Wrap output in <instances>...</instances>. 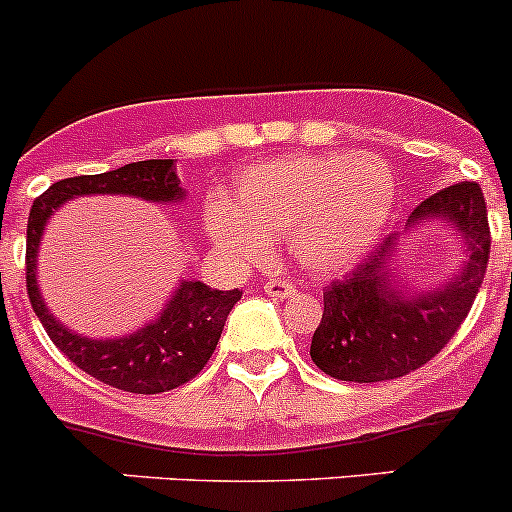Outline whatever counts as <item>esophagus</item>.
<instances>
[{"label": "esophagus", "instance_id": "obj_1", "mask_svg": "<svg viewBox=\"0 0 512 512\" xmlns=\"http://www.w3.org/2000/svg\"><path fill=\"white\" fill-rule=\"evenodd\" d=\"M265 295L275 297V300H285V297L295 295V285L290 280H270L265 282Z\"/></svg>", "mask_w": 512, "mask_h": 512}]
</instances>
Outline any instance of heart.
<instances>
[{"mask_svg":"<svg viewBox=\"0 0 512 512\" xmlns=\"http://www.w3.org/2000/svg\"><path fill=\"white\" fill-rule=\"evenodd\" d=\"M395 207V177L372 155L287 157L242 172L235 205L207 210L212 240L242 262H265L287 237L300 265L335 275L377 242Z\"/></svg>","mask_w":512,"mask_h":512,"instance_id":"1","label":"heart"}]
</instances>
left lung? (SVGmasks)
I'll return each mask as SVG.
<instances>
[{"label":"left lung","instance_id":"obj_1","mask_svg":"<svg viewBox=\"0 0 512 512\" xmlns=\"http://www.w3.org/2000/svg\"><path fill=\"white\" fill-rule=\"evenodd\" d=\"M423 220H448L463 235V270L438 290L403 292L390 272L398 237H385L367 260L322 292L325 310L310 357L325 375L347 382L395 380L433 360L463 325L490 257L483 190L478 182L443 187L415 207L408 227Z\"/></svg>","mask_w":512,"mask_h":512}]
</instances>
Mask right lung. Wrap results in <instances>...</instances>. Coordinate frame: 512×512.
Returning <instances> with one entry per match:
<instances>
[{
  "mask_svg": "<svg viewBox=\"0 0 512 512\" xmlns=\"http://www.w3.org/2000/svg\"><path fill=\"white\" fill-rule=\"evenodd\" d=\"M79 195H130L152 202H180L185 197L175 160L132 162L102 175L59 180L34 200L27 222V295L49 340L94 380L135 395L175 390L202 367L220 342L227 315L240 290H212L205 282H182L165 312L135 335L92 340L67 330L44 305L37 287V250L49 215Z\"/></svg>",
  "mask_w": 512,
  "mask_h": 512,
  "instance_id": "right-lung-1",
  "label": "right lung"
}]
</instances>
